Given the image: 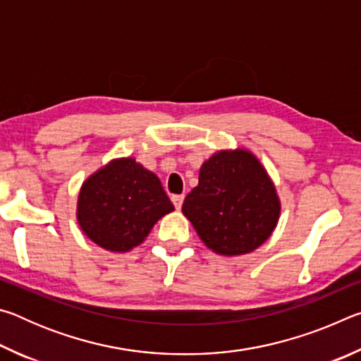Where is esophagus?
Returning a JSON list of instances; mask_svg holds the SVG:
<instances>
[{
  "mask_svg": "<svg viewBox=\"0 0 361 361\" xmlns=\"http://www.w3.org/2000/svg\"><path fill=\"white\" fill-rule=\"evenodd\" d=\"M183 200H185V195H183V194L172 195V202H173V205H175V209H176V210H180V209H181Z\"/></svg>",
  "mask_w": 361,
  "mask_h": 361,
  "instance_id": "1",
  "label": "esophagus"
}]
</instances>
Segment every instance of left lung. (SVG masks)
I'll return each mask as SVG.
<instances>
[{
  "mask_svg": "<svg viewBox=\"0 0 361 361\" xmlns=\"http://www.w3.org/2000/svg\"><path fill=\"white\" fill-rule=\"evenodd\" d=\"M183 213L207 247L245 255L276 229L280 202L264 167L245 149L221 151L204 162Z\"/></svg>",
  "mask_w": 361,
  "mask_h": 361,
  "instance_id": "1",
  "label": "left lung"
}]
</instances>
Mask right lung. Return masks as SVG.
Wrapping results in <instances>:
<instances>
[{"instance_id": "1", "label": "right lung", "mask_w": 361, "mask_h": 361, "mask_svg": "<svg viewBox=\"0 0 361 361\" xmlns=\"http://www.w3.org/2000/svg\"><path fill=\"white\" fill-rule=\"evenodd\" d=\"M173 209L157 176L135 159L113 161L81 188L78 221L84 234L109 252H129Z\"/></svg>"}]
</instances>
